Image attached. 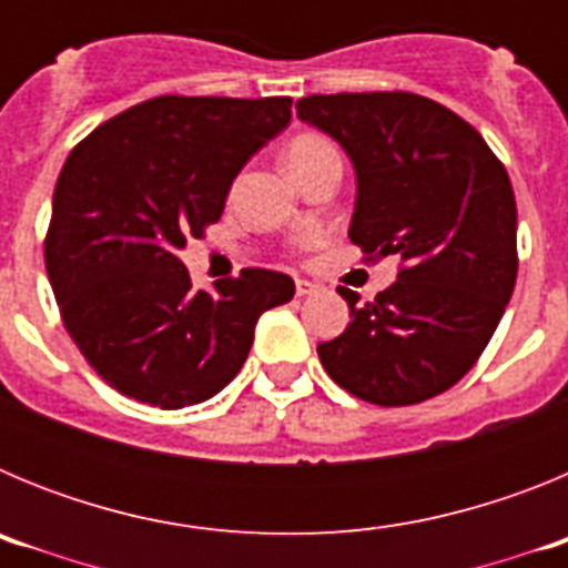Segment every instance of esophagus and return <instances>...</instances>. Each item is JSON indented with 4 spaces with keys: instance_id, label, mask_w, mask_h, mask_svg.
<instances>
[{
    "instance_id": "obj_1",
    "label": "esophagus",
    "mask_w": 568,
    "mask_h": 568,
    "mask_svg": "<svg viewBox=\"0 0 568 568\" xmlns=\"http://www.w3.org/2000/svg\"><path fill=\"white\" fill-rule=\"evenodd\" d=\"M295 293L304 298V295H315L321 293V284H315V281H307V278H295Z\"/></svg>"
}]
</instances>
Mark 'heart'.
<instances>
[{"mask_svg":"<svg viewBox=\"0 0 568 568\" xmlns=\"http://www.w3.org/2000/svg\"><path fill=\"white\" fill-rule=\"evenodd\" d=\"M327 153H335V148L327 139H321V135H298V139L287 148V155H284V159H287V168H298V164H307Z\"/></svg>","mask_w":568,"mask_h":568,"instance_id":"heart-1","label":"heart"}]
</instances>
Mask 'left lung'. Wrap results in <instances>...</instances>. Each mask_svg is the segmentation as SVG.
<instances>
[{
  "instance_id": "1",
  "label": "left lung",
  "mask_w": 568,
  "mask_h": 568,
  "mask_svg": "<svg viewBox=\"0 0 568 568\" xmlns=\"http://www.w3.org/2000/svg\"><path fill=\"white\" fill-rule=\"evenodd\" d=\"M355 170L349 239L398 255L375 301L338 287L349 327L318 344L329 378L378 406L420 404L458 384L498 329L518 278V207L484 135L415 93H333L295 102Z\"/></svg>"
}]
</instances>
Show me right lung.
<instances>
[{
  "mask_svg": "<svg viewBox=\"0 0 568 568\" xmlns=\"http://www.w3.org/2000/svg\"><path fill=\"white\" fill-rule=\"evenodd\" d=\"M293 99L159 97L99 124L53 190L44 267L64 329L128 398L182 409L222 393L290 275L241 270L193 290L179 250L224 213L230 184L287 128Z\"/></svg>",
  "mask_w": 568,
  "mask_h": 568,
  "instance_id": "right-lung-1",
  "label": "right lung"
}]
</instances>
